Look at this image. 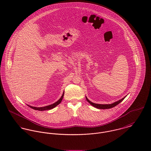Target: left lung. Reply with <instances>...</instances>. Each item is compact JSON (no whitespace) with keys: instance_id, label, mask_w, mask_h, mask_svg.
Wrapping results in <instances>:
<instances>
[{"instance_id":"obj_1","label":"left lung","mask_w":151,"mask_h":151,"mask_svg":"<svg viewBox=\"0 0 151 151\" xmlns=\"http://www.w3.org/2000/svg\"><path fill=\"white\" fill-rule=\"evenodd\" d=\"M126 96L125 97H124L123 98H122V99H120V100H119V101H117V102H114V103H113V104H105V105H102V104H94V103H93V102H91L89 100H88V99L86 97V101L91 105H92L93 107H95V108H98V109H110V108H113V107H114V106H116V105H117L118 104H119L121 102H122L123 100H124V99L126 98Z\"/></svg>"}]
</instances>
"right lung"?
<instances>
[{
	"mask_svg": "<svg viewBox=\"0 0 151 151\" xmlns=\"http://www.w3.org/2000/svg\"><path fill=\"white\" fill-rule=\"evenodd\" d=\"M64 93L65 92H63V95L62 96H61V98L57 101L55 103L52 104V105H48V106H44V107H40V108H37V107H34V106H30V105H27L29 108H32L34 110H40V111H43V110H50V109H52L53 108H55L56 106H58L59 104H60V102H62V99H63V96H64Z\"/></svg>",
	"mask_w": 151,
	"mask_h": 151,
	"instance_id": "1",
	"label": "right lung"
}]
</instances>
